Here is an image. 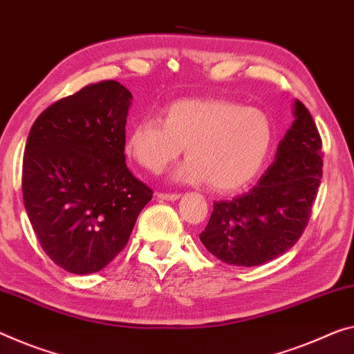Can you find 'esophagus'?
Listing matches in <instances>:
<instances>
[{"label": "esophagus", "mask_w": 354, "mask_h": 354, "mask_svg": "<svg viewBox=\"0 0 354 354\" xmlns=\"http://www.w3.org/2000/svg\"><path fill=\"white\" fill-rule=\"evenodd\" d=\"M156 198L160 201H177L180 199V194L178 193H158L156 194Z\"/></svg>", "instance_id": "obj_1"}]
</instances>
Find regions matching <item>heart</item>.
<instances>
[{
  "label": "heart",
  "mask_w": 354,
  "mask_h": 354,
  "mask_svg": "<svg viewBox=\"0 0 354 354\" xmlns=\"http://www.w3.org/2000/svg\"><path fill=\"white\" fill-rule=\"evenodd\" d=\"M272 138L269 117L258 107L225 100H180L158 118L131 124L127 151L147 171L160 174L182 155L174 172L185 183H207L218 192L245 187L263 169Z\"/></svg>",
  "instance_id": "heart-1"
}]
</instances>
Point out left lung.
<instances>
[{"mask_svg": "<svg viewBox=\"0 0 354 354\" xmlns=\"http://www.w3.org/2000/svg\"><path fill=\"white\" fill-rule=\"evenodd\" d=\"M291 128L258 183L232 201L214 204L199 234L204 247L226 264L261 266L288 252L306 230L323 177L322 138L307 107L292 104Z\"/></svg>", "mask_w": 354, "mask_h": 354, "instance_id": "1", "label": "left lung"}]
</instances>
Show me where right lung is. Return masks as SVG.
<instances>
[{"mask_svg": "<svg viewBox=\"0 0 354 354\" xmlns=\"http://www.w3.org/2000/svg\"><path fill=\"white\" fill-rule=\"evenodd\" d=\"M131 100L117 80L86 85L47 107L26 140V215L47 257L71 274L104 269L153 194L127 167Z\"/></svg>", "mask_w": 354, "mask_h": 354, "instance_id": "add662e5", "label": "right lung"}]
</instances>
